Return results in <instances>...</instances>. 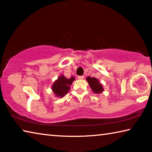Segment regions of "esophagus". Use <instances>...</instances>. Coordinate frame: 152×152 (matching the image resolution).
Returning a JSON list of instances; mask_svg holds the SVG:
<instances>
[{"label":"esophagus","instance_id":"obj_1","mask_svg":"<svg viewBox=\"0 0 152 152\" xmlns=\"http://www.w3.org/2000/svg\"><path fill=\"white\" fill-rule=\"evenodd\" d=\"M84 76H78V80H82L84 78Z\"/></svg>","mask_w":152,"mask_h":152}]
</instances>
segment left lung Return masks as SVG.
Wrapping results in <instances>:
<instances>
[{"instance_id":"8db88e82","label":"left lung","mask_w":152,"mask_h":152,"mask_svg":"<svg viewBox=\"0 0 152 152\" xmlns=\"http://www.w3.org/2000/svg\"><path fill=\"white\" fill-rule=\"evenodd\" d=\"M86 81L88 82L92 92H94L95 94H101L104 91L103 86L97 78H94V77L88 76L86 78Z\"/></svg>"}]
</instances>
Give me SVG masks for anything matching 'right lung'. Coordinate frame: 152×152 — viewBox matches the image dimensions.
Segmentation results:
<instances>
[{
	"label": "right lung",
	"instance_id": "obj_1",
	"mask_svg": "<svg viewBox=\"0 0 152 152\" xmlns=\"http://www.w3.org/2000/svg\"><path fill=\"white\" fill-rule=\"evenodd\" d=\"M74 80L75 78L74 76L70 77V78H66L63 74L59 76L51 86V90L55 96L58 98H62L65 96L69 92Z\"/></svg>",
	"mask_w": 152,
	"mask_h": 152
}]
</instances>
